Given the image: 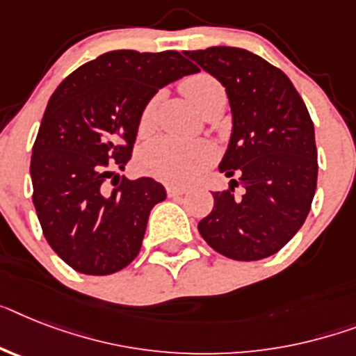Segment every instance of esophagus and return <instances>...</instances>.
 I'll return each instance as SVG.
<instances>
[{
	"label": "esophagus",
	"mask_w": 356,
	"mask_h": 356,
	"mask_svg": "<svg viewBox=\"0 0 356 356\" xmlns=\"http://www.w3.org/2000/svg\"><path fill=\"white\" fill-rule=\"evenodd\" d=\"M187 187H178V185H169L167 187V195H169V198H178V196L185 195L187 193Z\"/></svg>",
	"instance_id": "obj_1"
}]
</instances>
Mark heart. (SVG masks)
Returning <instances> with one entry per match:
<instances>
[{"mask_svg":"<svg viewBox=\"0 0 356 356\" xmlns=\"http://www.w3.org/2000/svg\"><path fill=\"white\" fill-rule=\"evenodd\" d=\"M218 81L209 74H193L184 79L181 90L196 108L202 107L205 96L218 87ZM156 98L147 102L140 118V127L152 123ZM216 160V147L207 140H180L175 136L154 138L140 152V167L152 178L172 185H187L198 180Z\"/></svg>","mask_w":356,"mask_h":356,"instance_id":"heart-1","label":"heart"}]
</instances>
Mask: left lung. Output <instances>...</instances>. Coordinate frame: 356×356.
Returning <instances> with one entry per match:
<instances>
[{
  "instance_id": "8db88e82",
  "label": "left lung",
  "mask_w": 356,
  "mask_h": 356,
  "mask_svg": "<svg viewBox=\"0 0 356 356\" xmlns=\"http://www.w3.org/2000/svg\"><path fill=\"white\" fill-rule=\"evenodd\" d=\"M185 56L224 85L233 114L218 169L237 180L213 193L200 234L233 260L271 257L304 225L315 196L318 161L307 107L280 69L245 49L209 47Z\"/></svg>"
}]
</instances>
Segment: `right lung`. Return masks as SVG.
Listing matches in <instances>:
<instances>
[{"mask_svg":"<svg viewBox=\"0 0 356 356\" xmlns=\"http://www.w3.org/2000/svg\"><path fill=\"white\" fill-rule=\"evenodd\" d=\"M198 70L176 51H111L49 99L32 147V202L49 245L78 273L113 275L138 257L151 209L167 193L114 169L131 160L147 102Z\"/></svg>","mask_w":356,"mask_h":356,"instance_id":"right-lung-1","label":"right lung"}]
</instances>
